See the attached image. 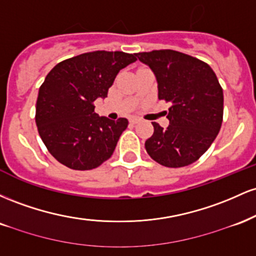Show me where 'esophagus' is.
Wrapping results in <instances>:
<instances>
[{"label": "esophagus", "instance_id": "obj_1", "mask_svg": "<svg viewBox=\"0 0 256 256\" xmlns=\"http://www.w3.org/2000/svg\"><path fill=\"white\" fill-rule=\"evenodd\" d=\"M140 122V118H136V116H134V118L130 119V122H131L132 125L137 124V122Z\"/></svg>", "mask_w": 256, "mask_h": 256}]
</instances>
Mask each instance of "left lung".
<instances>
[{"label": "left lung", "mask_w": 256, "mask_h": 256, "mask_svg": "<svg viewBox=\"0 0 256 256\" xmlns=\"http://www.w3.org/2000/svg\"><path fill=\"white\" fill-rule=\"evenodd\" d=\"M136 55L154 72L158 100L171 104L167 128L152 122L154 134L146 140V152L172 168L195 162L222 128L224 95L216 73L204 61L171 49Z\"/></svg>", "instance_id": "1"}]
</instances>
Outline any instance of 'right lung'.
<instances>
[{
	"label": "right lung",
	"instance_id": "add662e5",
	"mask_svg": "<svg viewBox=\"0 0 256 256\" xmlns=\"http://www.w3.org/2000/svg\"><path fill=\"white\" fill-rule=\"evenodd\" d=\"M136 54L96 50L58 62L38 91L36 124L46 149L60 164L77 171L92 170L113 154L128 119L116 122L95 113L119 71Z\"/></svg>",
	"mask_w": 256,
	"mask_h": 256
}]
</instances>
